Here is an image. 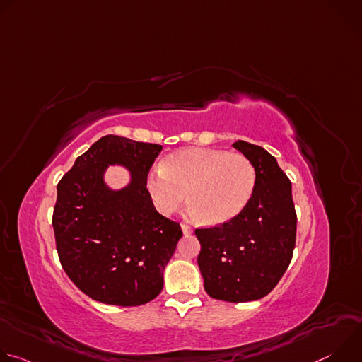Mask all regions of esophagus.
<instances>
[{
	"mask_svg": "<svg viewBox=\"0 0 362 362\" xmlns=\"http://www.w3.org/2000/svg\"><path fill=\"white\" fill-rule=\"evenodd\" d=\"M182 230H183L185 235H190L193 232V229L189 225H186V223H182Z\"/></svg>",
	"mask_w": 362,
	"mask_h": 362,
	"instance_id": "obj_1",
	"label": "esophagus"
}]
</instances>
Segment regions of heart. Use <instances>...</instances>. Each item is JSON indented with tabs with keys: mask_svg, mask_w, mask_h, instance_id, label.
<instances>
[{
	"mask_svg": "<svg viewBox=\"0 0 362 362\" xmlns=\"http://www.w3.org/2000/svg\"><path fill=\"white\" fill-rule=\"evenodd\" d=\"M144 186L163 216L173 215L187 196L192 200L189 216L222 225L249 204L256 187V170L240 153L187 147L169 154L162 168L148 170Z\"/></svg>",
	"mask_w": 362,
	"mask_h": 362,
	"instance_id": "b5f03b06",
	"label": "heart"
}]
</instances>
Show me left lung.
Returning <instances> with one entry per match:
<instances>
[{"instance_id":"1","label":"left lung","mask_w":362,"mask_h":362,"mask_svg":"<svg viewBox=\"0 0 362 362\" xmlns=\"http://www.w3.org/2000/svg\"><path fill=\"white\" fill-rule=\"evenodd\" d=\"M232 146L255 166L253 196L232 221L196 229L194 235L204 291L236 303L261 299L276 286L292 259L296 214L291 180L272 154L243 140Z\"/></svg>"}]
</instances>
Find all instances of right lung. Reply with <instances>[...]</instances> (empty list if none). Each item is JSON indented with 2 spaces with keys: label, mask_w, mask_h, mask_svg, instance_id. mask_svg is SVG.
<instances>
[{
  "label": "right lung",
  "mask_w": 362,
  "mask_h": 362,
  "mask_svg": "<svg viewBox=\"0 0 362 362\" xmlns=\"http://www.w3.org/2000/svg\"><path fill=\"white\" fill-rule=\"evenodd\" d=\"M160 144L109 134L78 156L57 185L53 228L62 267L94 300L137 306L156 298L163 272L182 238L177 222L162 216L144 186ZM131 172L115 191L104 182L109 165Z\"/></svg>",
  "instance_id": "obj_1"
}]
</instances>
